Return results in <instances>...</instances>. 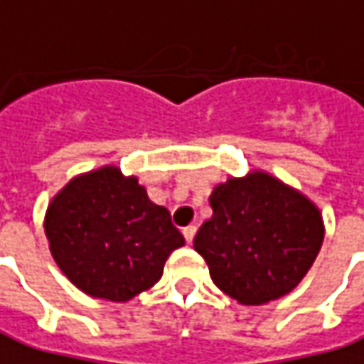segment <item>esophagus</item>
<instances>
[{
	"instance_id": "34e87169",
	"label": "esophagus",
	"mask_w": 364,
	"mask_h": 364,
	"mask_svg": "<svg viewBox=\"0 0 364 364\" xmlns=\"http://www.w3.org/2000/svg\"><path fill=\"white\" fill-rule=\"evenodd\" d=\"M196 232H198V228L196 226H187V228H183V236H185V240L191 245L193 242V238H196Z\"/></svg>"
}]
</instances>
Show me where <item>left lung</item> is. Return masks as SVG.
I'll list each match as a JSON object with an SVG mask.
<instances>
[{
	"mask_svg": "<svg viewBox=\"0 0 364 364\" xmlns=\"http://www.w3.org/2000/svg\"><path fill=\"white\" fill-rule=\"evenodd\" d=\"M210 208L212 218L198 230L193 248L213 283L245 306L291 291L324 240L318 208L267 173L218 185Z\"/></svg>",
	"mask_w": 364,
	"mask_h": 364,
	"instance_id": "obj_1",
	"label": "left lung"
}]
</instances>
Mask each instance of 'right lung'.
<instances>
[{
    "label": "right lung",
    "instance_id": "obj_1",
    "mask_svg": "<svg viewBox=\"0 0 364 364\" xmlns=\"http://www.w3.org/2000/svg\"><path fill=\"white\" fill-rule=\"evenodd\" d=\"M44 232L60 271L81 291L109 301L152 287L168 255L185 245L168 210L116 166L73 179L50 201Z\"/></svg>",
    "mask_w": 364,
    "mask_h": 364
}]
</instances>
